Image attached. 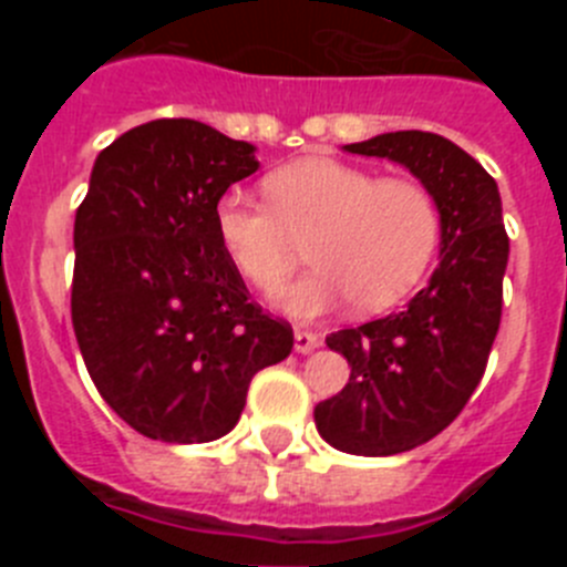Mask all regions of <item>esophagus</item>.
<instances>
[{
  "label": "esophagus",
  "instance_id": "1",
  "mask_svg": "<svg viewBox=\"0 0 567 567\" xmlns=\"http://www.w3.org/2000/svg\"><path fill=\"white\" fill-rule=\"evenodd\" d=\"M318 346H320V334L303 332V329H295V352L309 354V352H315Z\"/></svg>",
  "mask_w": 567,
  "mask_h": 567
}]
</instances>
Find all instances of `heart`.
<instances>
[{
	"label": "heart",
	"mask_w": 567,
	"mask_h": 567,
	"mask_svg": "<svg viewBox=\"0 0 567 567\" xmlns=\"http://www.w3.org/2000/svg\"><path fill=\"white\" fill-rule=\"evenodd\" d=\"M269 210L227 193L213 213L215 235L235 272L272 292L309 240L315 269L275 303L309 320L354 298L360 312H383L409 298L440 244L432 193L409 178H380L334 158H300L264 182Z\"/></svg>",
	"instance_id": "obj_1"
}]
</instances>
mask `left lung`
I'll list each match as a JSON object with an SVG mask.
<instances>
[{
    "mask_svg": "<svg viewBox=\"0 0 567 567\" xmlns=\"http://www.w3.org/2000/svg\"><path fill=\"white\" fill-rule=\"evenodd\" d=\"M343 150L398 162L440 209V264L425 289L403 312L327 338L352 374L315 405L318 434L338 452L389 457L437 437L477 389L503 315L508 235L497 182L443 135L398 130Z\"/></svg>",
    "mask_w": 567,
    "mask_h": 567,
    "instance_id": "1",
    "label": "left lung"
}]
</instances>
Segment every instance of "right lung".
I'll return each mask as SVG.
<instances>
[{"label":"right lung","instance_id":"obj_1","mask_svg":"<svg viewBox=\"0 0 567 567\" xmlns=\"http://www.w3.org/2000/svg\"><path fill=\"white\" fill-rule=\"evenodd\" d=\"M258 167L255 144L193 118L138 124L96 155L70 312L99 394L144 437H224L255 374L292 352L215 235L218 198Z\"/></svg>","mask_w":567,"mask_h":567}]
</instances>
